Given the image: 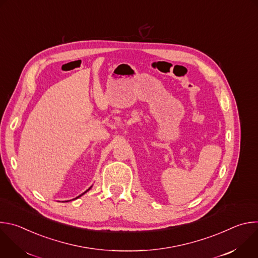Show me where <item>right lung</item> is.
Segmentation results:
<instances>
[{
    "instance_id": "obj_1",
    "label": "right lung",
    "mask_w": 258,
    "mask_h": 258,
    "mask_svg": "<svg viewBox=\"0 0 258 258\" xmlns=\"http://www.w3.org/2000/svg\"><path fill=\"white\" fill-rule=\"evenodd\" d=\"M91 188H92V187H90V188H89V189H88V190H87V191H86V192H85V193H87V192H88V191H89V190H91ZM85 193H83V194H82V195H80V196H78V197H77V198H79V197H81V196H83V195H84V194H85ZM77 198H76V199H77ZM72 200H73V199H72ZM66 202H68V201H66Z\"/></svg>"
}]
</instances>
